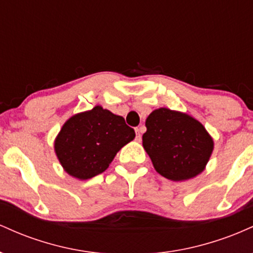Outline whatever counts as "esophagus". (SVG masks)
Returning <instances> with one entry per match:
<instances>
[{
  "label": "esophagus",
  "instance_id": "esophagus-1",
  "mask_svg": "<svg viewBox=\"0 0 253 253\" xmlns=\"http://www.w3.org/2000/svg\"><path fill=\"white\" fill-rule=\"evenodd\" d=\"M135 139L139 141H140L141 139V128H138V127L135 128Z\"/></svg>",
  "mask_w": 253,
  "mask_h": 253
}]
</instances>
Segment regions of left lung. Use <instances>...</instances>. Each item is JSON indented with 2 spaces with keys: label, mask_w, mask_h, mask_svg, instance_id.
Segmentation results:
<instances>
[{
  "label": "left lung",
  "mask_w": 253,
  "mask_h": 253,
  "mask_svg": "<svg viewBox=\"0 0 253 253\" xmlns=\"http://www.w3.org/2000/svg\"><path fill=\"white\" fill-rule=\"evenodd\" d=\"M143 146L157 172L171 181H184L202 172L213 151V139L201 123L168 108L146 119Z\"/></svg>",
  "instance_id": "1"
}]
</instances>
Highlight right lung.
<instances>
[{
  "mask_svg": "<svg viewBox=\"0 0 253 253\" xmlns=\"http://www.w3.org/2000/svg\"><path fill=\"white\" fill-rule=\"evenodd\" d=\"M134 136L123 117L96 106L64 124L54 150L69 175L88 179L107 170L118 151Z\"/></svg>",
  "mask_w": 253,
  "mask_h": 253,
  "instance_id": "add662e5",
  "label": "right lung"
}]
</instances>
